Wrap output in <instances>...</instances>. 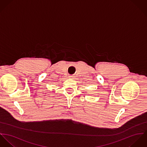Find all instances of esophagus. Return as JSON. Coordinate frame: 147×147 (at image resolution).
Returning a JSON list of instances; mask_svg holds the SVG:
<instances>
[{
	"instance_id": "obj_1",
	"label": "esophagus",
	"mask_w": 147,
	"mask_h": 147,
	"mask_svg": "<svg viewBox=\"0 0 147 147\" xmlns=\"http://www.w3.org/2000/svg\"><path fill=\"white\" fill-rule=\"evenodd\" d=\"M70 78H73V76H70Z\"/></svg>"
}]
</instances>
